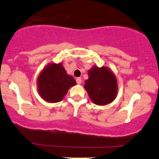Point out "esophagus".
Returning <instances> with one entry per match:
<instances>
[{
	"instance_id": "obj_1",
	"label": "esophagus",
	"mask_w": 159,
	"mask_h": 159,
	"mask_svg": "<svg viewBox=\"0 0 159 159\" xmlns=\"http://www.w3.org/2000/svg\"><path fill=\"white\" fill-rule=\"evenodd\" d=\"M76 83H77L78 85H80V84H81V83H82V80H81V78H80V77H77V78H76Z\"/></svg>"
}]
</instances>
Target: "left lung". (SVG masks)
Segmentation results:
<instances>
[{"mask_svg": "<svg viewBox=\"0 0 159 159\" xmlns=\"http://www.w3.org/2000/svg\"><path fill=\"white\" fill-rule=\"evenodd\" d=\"M85 89L89 98L97 105H105L114 101L117 95L116 78L108 67H94L89 70Z\"/></svg>", "mask_w": 159, "mask_h": 159, "instance_id": "left-lung-1", "label": "left lung"}]
</instances>
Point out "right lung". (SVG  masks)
Instances as JSON below:
<instances>
[{"label":"right lung","mask_w":159,"mask_h":159,"mask_svg":"<svg viewBox=\"0 0 159 159\" xmlns=\"http://www.w3.org/2000/svg\"><path fill=\"white\" fill-rule=\"evenodd\" d=\"M75 85V80L67 74L62 64L49 65L40 73L37 80L40 97L50 103L61 101L68 89Z\"/></svg>","instance_id":"add662e5"}]
</instances>
